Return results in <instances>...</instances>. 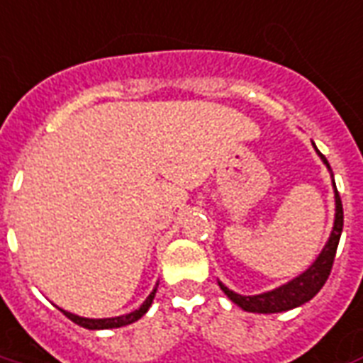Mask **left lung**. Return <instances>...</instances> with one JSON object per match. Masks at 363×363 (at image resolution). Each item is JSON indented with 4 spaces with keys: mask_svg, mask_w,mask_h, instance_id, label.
I'll return each mask as SVG.
<instances>
[{
    "mask_svg": "<svg viewBox=\"0 0 363 363\" xmlns=\"http://www.w3.org/2000/svg\"><path fill=\"white\" fill-rule=\"evenodd\" d=\"M315 147V144H313ZM315 152L321 157L327 169L331 171V165L318 147ZM333 177V171H331ZM333 189H335V225H333L331 236L325 244V248L321 250V254L318 256V259L308 267V269L298 275L296 279H292L283 286H279L275 291L264 292V294H256V296H242V294H236V292L229 291L223 283H219L221 291L227 294V296L235 302L236 306H240L244 311H254V313H279V311L292 310V308H298V306L310 302L311 298L315 296L321 286L325 284V281L331 275L333 262H335V254H337V246H339L340 233H342V223H345V213H342V202H340L339 190H337V184H335V179H333Z\"/></svg>",
    "mask_w": 363,
    "mask_h": 363,
    "instance_id": "8db88e82",
    "label": "left lung"
}]
</instances>
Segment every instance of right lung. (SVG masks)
<instances>
[{"label": "right lung", "mask_w": 363, "mask_h": 363, "mask_svg": "<svg viewBox=\"0 0 363 363\" xmlns=\"http://www.w3.org/2000/svg\"><path fill=\"white\" fill-rule=\"evenodd\" d=\"M155 291H157V289H154V291L150 292V296L144 300V304H142L138 310L130 311V313H127V315H119V318L88 319V318H80V315H74V313H71V311H65V310H61V311L65 313L67 318L71 319L72 323L80 325V327H84V329H92V331H98V329H115V327H125V325H130L134 323V321H138V319H140L147 310H150V306H152V302H154Z\"/></svg>", "instance_id": "add662e5"}]
</instances>
